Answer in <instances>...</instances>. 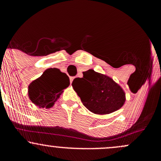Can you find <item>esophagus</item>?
<instances>
[{
    "mask_svg": "<svg viewBox=\"0 0 161 161\" xmlns=\"http://www.w3.org/2000/svg\"><path fill=\"white\" fill-rule=\"evenodd\" d=\"M69 79H70V84H71V83L73 82V79H74V77H70Z\"/></svg>",
    "mask_w": 161,
    "mask_h": 161,
    "instance_id": "obj_1",
    "label": "esophagus"
}]
</instances>
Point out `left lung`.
<instances>
[{
	"label": "left lung",
	"instance_id": "obj_1",
	"mask_svg": "<svg viewBox=\"0 0 161 161\" xmlns=\"http://www.w3.org/2000/svg\"><path fill=\"white\" fill-rule=\"evenodd\" d=\"M72 86L83 105L96 114H108L119 110L125 101V92L110 77L93 69L83 72Z\"/></svg>",
	"mask_w": 161,
	"mask_h": 161
}]
</instances>
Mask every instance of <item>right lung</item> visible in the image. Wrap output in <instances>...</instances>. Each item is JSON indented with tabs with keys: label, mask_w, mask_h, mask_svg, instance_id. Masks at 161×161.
<instances>
[{
	"label": "right lung",
	"mask_w": 161,
	"mask_h": 161,
	"mask_svg": "<svg viewBox=\"0 0 161 161\" xmlns=\"http://www.w3.org/2000/svg\"><path fill=\"white\" fill-rule=\"evenodd\" d=\"M69 86V79L66 73L57 68H50L30 83L29 97L36 106L50 108L60 97L63 90Z\"/></svg>",
	"instance_id": "obj_1"
}]
</instances>
